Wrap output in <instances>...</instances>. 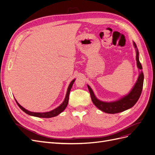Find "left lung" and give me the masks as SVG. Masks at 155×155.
I'll return each instance as SVG.
<instances>
[{
  "label": "left lung",
  "mask_w": 155,
  "mask_h": 155,
  "mask_svg": "<svg viewBox=\"0 0 155 155\" xmlns=\"http://www.w3.org/2000/svg\"><path fill=\"white\" fill-rule=\"evenodd\" d=\"M134 47L136 49V60H137V64L138 68L140 70L139 76L135 85L131 89L128 94L124 96L120 99L110 102L103 101L100 100L96 97L92 88L88 85H87L88 91L91 94V97L93 104L101 111L109 114H116L118 112H123L127 110L130 108L133 107L137 103L141 95V93L143 88V73L142 71V67L139 61V52L137 48V46L134 42H133Z\"/></svg>",
  "instance_id": "left-lung-1"
}]
</instances>
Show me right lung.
Masks as SVG:
<instances>
[{
  "label": "right lung",
  "mask_w": 155,
  "mask_h": 155,
  "mask_svg": "<svg viewBox=\"0 0 155 155\" xmlns=\"http://www.w3.org/2000/svg\"><path fill=\"white\" fill-rule=\"evenodd\" d=\"M75 79H74L73 80L70 82V85L67 88V94L66 96H65V98L64 101H63V103L61 104L59 107H58L57 108H55L54 110H50L49 112H31L26 110V109H25L24 107H22L16 101L17 104L18 105V106L20 107V109L24 111L25 113H26L27 114L32 116H35V117H38V118H52V117H55L56 116L59 115L60 113H61V112L66 109V107L68 105V99H69V94H70V91L71 90L72 87L74 84V82L75 81Z\"/></svg>",
  "instance_id": "obj_1"
}]
</instances>
